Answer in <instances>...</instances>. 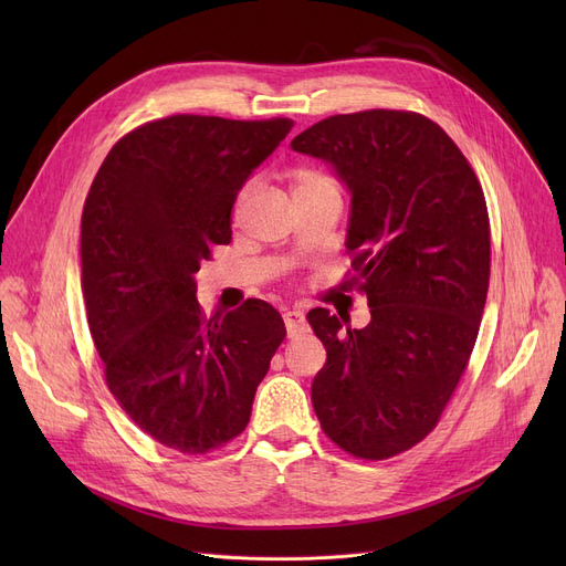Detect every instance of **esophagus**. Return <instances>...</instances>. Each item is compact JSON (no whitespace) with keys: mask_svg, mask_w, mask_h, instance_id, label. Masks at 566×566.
Listing matches in <instances>:
<instances>
[{"mask_svg":"<svg viewBox=\"0 0 566 566\" xmlns=\"http://www.w3.org/2000/svg\"><path fill=\"white\" fill-rule=\"evenodd\" d=\"M284 325L289 337H295L305 328V314L298 310H284Z\"/></svg>","mask_w":566,"mask_h":566,"instance_id":"1","label":"esophagus"}]
</instances>
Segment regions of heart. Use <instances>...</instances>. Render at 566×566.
Returning a JSON list of instances; mask_svg holds the SVG:
<instances>
[{
	"instance_id": "heart-1",
	"label": "heart",
	"mask_w": 566,
	"mask_h": 566,
	"mask_svg": "<svg viewBox=\"0 0 566 566\" xmlns=\"http://www.w3.org/2000/svg\"><path fill=\"white\" fill-rule=\"evenodd\" d=\"M333 178L328 174H323L321 169L316 167H295L291 171V190H293V197H305V195H312V192H318L323 188H333ZM250 192V188H243L241 192V199Z\"/></svg>"
}]
</instances>
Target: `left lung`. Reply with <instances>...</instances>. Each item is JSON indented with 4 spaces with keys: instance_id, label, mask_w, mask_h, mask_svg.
<instances>
[{
    "instance_id": "left-lung-1",
    "label": "left lung",
    "mask_w": 566,
    "mask_h": 566,
    "mask_svg": "<svg viewBox=\"0 0 566 566\" xmlns=\"http://www.w3.org/2000/svg\"><path fill=\"white\" fill-rule=\"evenodd\" d=\"M291 146L331 163L350 192L348 284L371 312L360 331L323 307L307 314L328 353L316 418L344 452L390 459L436 429L478 342L491 275L480 178L418 112L328 116Z\"/></svg>"
}]
</instances>
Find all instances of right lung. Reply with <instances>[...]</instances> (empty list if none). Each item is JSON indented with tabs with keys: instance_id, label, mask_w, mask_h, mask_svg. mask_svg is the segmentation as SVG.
Here are the masks:
<instances>
[{
	"instance_id": "obj_1",
	"label": "right lung",
	"mask_w": 566,
	"mask_h": 566,
	"mask_svg": "<svg viewBox=\"0 0 566 566\" xmlns=\"http://www.w3.org/2000/svg\"><path fill=\"white\" fill-rule=\"evenodd\" d=\"M291 118L174 114L118 139L82 211V293L107 388L128 418L181 454L243 433L286 337L280 312L248 298L206 316L195 273L231 241L248 176Z\"/></svg>"
}]
</instances>
